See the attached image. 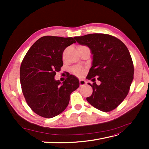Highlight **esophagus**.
I'll return each instance as SVG.
<instances>
[{
  "label": "esophagus",
  "instance_id": "34e87169",
  "mask_svg": "<svg viewBox=\"0 0 149 149\" xmlns=\"http://www.w3.org/2000/svg\"><path fill=\"white\" fill-rule=\"evenodd\" d=\"M79 84H80V86H84L86 84V81H85L84 79H79Z\"/></svg>",
  "mask_w": 149,
  "mask_h": 149
}]
</instances>
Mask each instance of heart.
<instances>
[{
  "label": "heart",
  "mask_w": 149,
  "mask_h": 149,
  "mask_svg": "<svg viewBox=\"0 0 149 149\" xmlns=\"http://www.w3.org/2000/svg\"><path fill=\"white\" fill-rule=\"evenodd\" d=\"M73 71H74L75 74L81 75L83 73V69L81 67H75L73 70Z\"/></svg>",
  "instance_id": "heart-1"
}]
</instances>
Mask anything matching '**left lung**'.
Wrapping results in <instances>:
<instances>
[{
  "instance_id": "1",
  "label": "left lung",
  "mask_w": 149,
  "mask_h": 149,
  "mask_svg": "<svg viewBox=\"0 0 149 149\" xmlns=\"http://www.w3.org/2000/svg\"><path fill=\"white\" fill-rule=\"evenodd\" d=\"M76 42L89 47L92 63L86 78L100 81L88 84L93 88L86 100L102 111L115 109L127 95L134 78V66L128 49L122 41L106 34L75 36Z\"/></svg>"
}]
</instances>
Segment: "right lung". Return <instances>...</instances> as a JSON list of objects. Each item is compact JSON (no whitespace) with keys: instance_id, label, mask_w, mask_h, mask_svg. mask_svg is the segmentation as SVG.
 Returning <instances> with one entry per match:
<instances>
[{"instance_id":"1","label":"right lung","mask_w":149,"mask_h":149,"mask_svg":"<svg viewBox=\"0 0 149 149\" xmlns=\"http://www.w3.org/2000/svg\"><path fill=\"white\" fill-rule=\"evenodd\" d=\"M75 43L72 37L43 36L25 56L20 70L22 90L37 115L45 118L58 115L68 105L70 94L79 86V79L73 75L62 83L54 79L63 65V51Z\"/></svg>"}]
</instances>
